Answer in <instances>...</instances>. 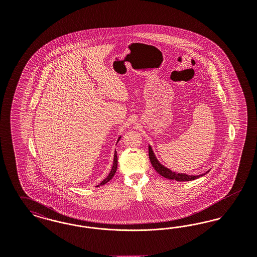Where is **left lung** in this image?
Wrapping results in <instances>:
<instances>
[{
  "label": "left lung",
  "instance_id": "1",
  "mask_svg": "<svg viewBox=\"0 0 257 257\" xmlns=\"http://www.w3.org/2000/svg\"><path fill=\"white\" fill-rule=\"evenodd\" d=\"M148 155H149V159L153 166V168L155 169V171L159 173L160 175H162L165 178L171 179V180H176V181H191V180H196L197 178L205 175L208 173L209 171L202 173V174H198V175H190V174H186V173H181V172H175L170 170L169 168L165 167L159 160L157 159L153 149L150 145H148Z\"/></svg>",
  "mask_w": 257,
  "mask_h": 257
}]
</instances>
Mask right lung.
I'll list each match as a JSON object with an SVG mask.
<instances>
[{
	"mask_svg": "<svg viewBox=\"0 0 257 257\" xmlns=\"http://www.w3.org/2000/svg\"><path fill=\"white\" fill-rule=\"evenodd\" d=\"M120 138H121V136H119V138L117 139L116 144L119 142ZM116 169H117V155H116V150H114V153H113V160H112V166H111L110 171L109 172V174L107 175V177H106V178H105L101 183L97 185L96 187H99L100 185L102 186V185H105V184L108 183V182L110 181V179L113 177V175H114V173H115V171H116Z\"/></svg>",
	"mask_w": 257,
	"mask_h": 257,
	"instance_id": "obj_1",
	"label": "right lung"
}]
</instances>
